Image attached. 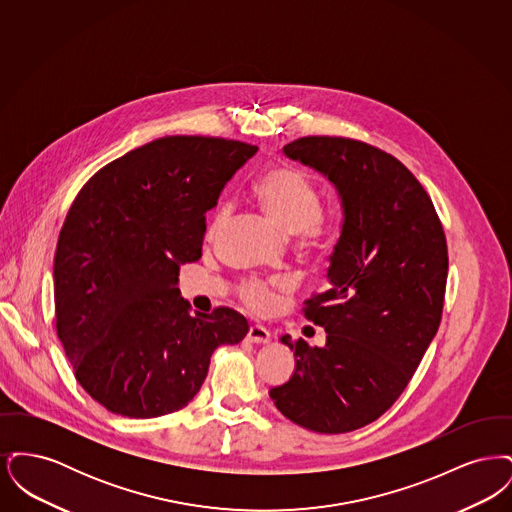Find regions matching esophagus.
I'll use <instances>...</instances> for the list:
<instances>
[{
	"instance_id": "1",
	"label": "esophagus",
	"mask_w": 512,
	"mask_h": 512,
	"mask_svg": "<svg viewBox=\"0 0 512 512\" xmlns=\"http://www.w3.org/2000/svg\"><path fill=\"white\" fill-rule=\"evenodd\" d=\"M247 340L251 343H268L270 341V332L261 324H251L247 332Z\"/></svg>"
}]
</instances>
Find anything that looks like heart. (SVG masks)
I'll use <instances>...</instances> for the list:
<instances>
[{
    "label": "heart",
    "mask_w": 512,
    "mask_h": 512,
    "mask_svg": "<svg viewBox=\"0 0 512 512\" xmlns=\"http://www.w3.org/2000/svg\"><path fill=\"white\" fill-rule=\"evenodd\" d=\"M255 195L268 217L288 232H301L307 240L317 238L324 226L322 199L315 182L292 165H274L261 174ZM232 215V203H222L209 228L213 240ZM240 297L255 311H267L274 299V286L267 280L247 278L240 284Z\"/></svg>",
    "instance_id": "1"
}]
</instances>
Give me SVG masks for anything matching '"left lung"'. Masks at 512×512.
<instances>
[{
  "mask_svg": "<svg viewBox=\"0 0 512 512\" xmlns=\"http://www.w3.org/2000/svg\"><path fill=\"white\" fill-rule=\"evenodd\" d=\"M284 153L338 188L343 226L330 288L303 307L326 330V345L284 336L297 363L270 399L307 430L345 434L390 409L438 332L449 268L445 232L413 172L380 147L305 136Z\"/></svg>",
  "mask_w": 512,
  "mask_h": 512,
  "instance_id": "obj_1",
  "label": "left lung"
}]
</instances>
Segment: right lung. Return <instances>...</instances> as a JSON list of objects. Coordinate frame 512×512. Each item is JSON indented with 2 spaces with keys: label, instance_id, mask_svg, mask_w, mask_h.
<instances>
[{
  "label": "right lung",
  "instance_id": "right-lung-1",
  "mask_svg": "<svg viewBox=\"0 0 512 512\" xmlns=\"http://www.w3.org/2000/svg\"><path fill=\"white\" fill-rule=\"evenodd\" d=\"M257 146L165 136L99 169L63 222L53 295L74 378L111 413L155 418L186 407L211 355L245 338L244 315H190L180 265L201 257L205 213Z\"/></svg>",
  "mask_w": 512,
  "mask_h": 512
}]
</instances>
